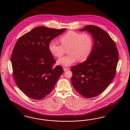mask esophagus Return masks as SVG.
Masks as SVG:
<instances>
[{"mask_svg":"<svg viewBox=\"0 0 130 130\" xmlns=\"http://www.w3.org/2000/svg\"><path fill=\"white\" fill-rule=\"evenodd\" d=\"M63 70H64V72H65V71H67V70H69V68H63Z\"/></svg>","mask_w":130,"mask_h":130,"instance_id":"1","label":"esophagus"}]
</instances>
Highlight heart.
Wrapping results in <instances>:
<instances>
[{"label":"heart","mask_w":130,"mask_h":130,"mask_svg":"<svg viewBox=\"0 0 130 130\" xmlns=\"http://www.w3.org/2000/svg\"><path fill=\"white\" fill-rule=\"evenodd\" d=\"M59 41L61 44L52 40L48 46L50 53L57 57H61L67 50L69 54L58 60L59 65L69 66L77 60L79 62L84 61L92 53L93 38L88 33L69 31L60 37Z\"/></svg>","instance_id":"1"}]
</instances>
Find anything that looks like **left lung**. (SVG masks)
<instances>
[{"mask_svg":"<svg viewBox=\"0 0 130 130\" xmlns=\"http://www.w3.org/2000/svg\"><path fill=\"white\" fill-rule=\"evenodd\" d=\"M79 31L90 32L94 39L92 53L84 62L71 68L72 83L86 98L102 93L113 80L118 61L116 44L109 34L98 26L87 25Z\"/></svg>","mask_w":130,"mask_h":130,"instance_id":"obj_1","label":"left lung"}]
</instances>
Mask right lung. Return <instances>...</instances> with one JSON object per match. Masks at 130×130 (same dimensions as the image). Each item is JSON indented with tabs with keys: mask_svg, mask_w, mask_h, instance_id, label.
<instances>
[{
	"mask_svg": "<svg viewBox=\"0 0 130 130\" xmlns=\"http://www.w3.org/2000/svg\"><path fill=\"white\" fill-rule=\"evenodd\" d=\"M66 30L39 26L20 37L15 44L11 56L13 77L19 88L31 99L46 96L63 73L62 67H53L56 61L48 46Z\"/></svg>",
	"mask_w": 130,
	"mask_h": 130,
	"instance_id": "right-lung-1",
	"label": "right lung"
}]
</instances>
